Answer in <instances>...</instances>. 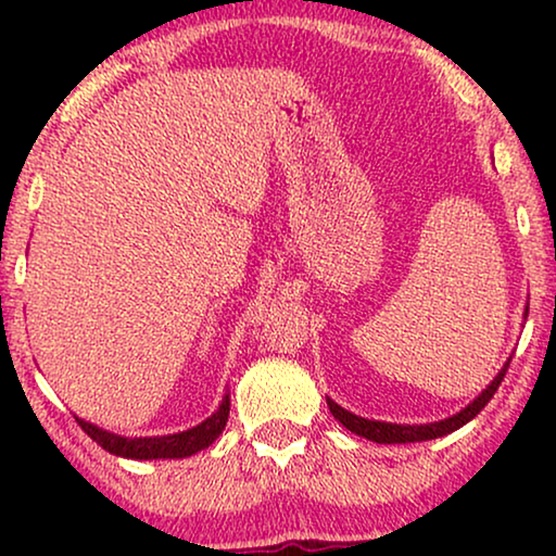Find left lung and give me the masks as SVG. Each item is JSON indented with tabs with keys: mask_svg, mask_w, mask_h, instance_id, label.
Returning a JSON list of instances; mask_svg holds the SVG:
<instances>
[{
	"mask_svg": "<svg viewBox=\"0 0 556 556\" xmlns=\"http://www.w3.org/2000/svg\"><path fill=\"white\" fill-rule=\"evenodd\" d=\"M506 369H508V362L504 364V369L498 371L496 379L485 387V390L478 394V397L470 402L466 409H460L458 415L447 417V420H440V422H430V425H392V422H377V420H364L359 415H352L349 409L339 407L333 400H326L329 402V409L331 415L337 417V420L344 425L346 430L356 432V435L371 440V443H420V440H435V438H443L447 432L463 428V425L473 420V417L481 413V409L489 405L493 394H496L501 379L506 377Z\"/></svg>",
	"mask_w": 556,
	"mask_h": 556,
	"instance_id": "8db88e82",
	"label": "left lung"
}]
</instances>
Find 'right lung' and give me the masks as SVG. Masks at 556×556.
I'll use <instances>...</instances> for the list:
<instances>
[{
    "instance_id": "1",
    "label": "right lung",
    "mask_w": 556,
    "mask_h": 556,
    "mask_svg": "<svg viewBox=\"0 0 556 556\" xmlns=\"http://www.w3.org/2000/svg\"><path fill=\"white\" fill-rule=\"evenodd\" d=\"M227 417H230V397L223 400V405L212 417H207L202 425L177 432V435H164V438H121L113 435V432H105L96 425L86 420H78L83 430L88 432L90 438L96 440L103 451L113 455H121V458H134V460H154V458H187L197 451H204L219 438V432L225 430Z\"/></svg>"
}]
</instances>
